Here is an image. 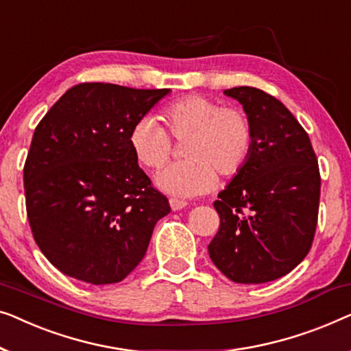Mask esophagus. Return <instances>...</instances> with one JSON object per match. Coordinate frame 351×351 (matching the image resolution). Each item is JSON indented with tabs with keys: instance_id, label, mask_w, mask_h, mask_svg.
Here are the masks:
<instances>
[{
	"instance_id": "esophagus-1",
	"label": "esophagus",
	"mask_w": 351,
	"mask_h": 351,
	"mask_svg": "<svg viewBox=\"0 0 351 351\" xmlns=\"http://www.w3.org/2000/svg\"><path fill=\"white\" fill-rule=\"evenodd\" d=\"M170 206H171V210H173V211H178V210L186 208L187 202L180 200V199H170Z\"/></svg>"
}]
</instances>
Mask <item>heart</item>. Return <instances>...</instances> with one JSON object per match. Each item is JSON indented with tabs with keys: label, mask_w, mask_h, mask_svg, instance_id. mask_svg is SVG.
<instances>
[{
	"label": "heart",
	"mask_w": 351,
	"mask_h": 351,
	"mask_svg": "<svg viewBox=\"0 0 351 351\" xmlns=\"http://www.w3.org/2000/svg\"><path fill=\"white\" fill-rule=\"evenodd\" d=\"M167 130L175 140H186L187 160L165 167L156 175V184L167 194L197 197L216 184L221 176H234L248 162L254 143L253 122L243 110L221 106L204 95L180 98L162 111ZM151 116L133 122L128 146L145 169H160L169 160L171 140Z\"/></svg>",
	"instance_id": "1"
}]
</instances>
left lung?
Listing matches in <instances>:
<instances>
[{"label": "left lung", "instance_id": "1", "mask_svg": "<svg viewBox=\"0 0 351 351\" xmlns=\"http://www.w3.org/2000/svg\"><path fill=\"white\" fill-rule=\"evenodd\" d=\"M253 122L246 165L218 194L221 224L210 258L235 283L289 274L312 246L318 221V160L307 132L280 100L254 87L224 90Z\"/></svg>", "mask_w": 351, "mask_h": 351}]
</instances>
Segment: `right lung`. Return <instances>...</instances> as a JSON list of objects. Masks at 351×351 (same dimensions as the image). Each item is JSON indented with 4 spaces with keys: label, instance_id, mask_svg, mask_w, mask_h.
Segmentation results:
<instances>
[{
    "label": "right lung",
    "instance_id": "add662e5",
    "mask_svg": "<svg viewBox=\"0 0 351 351\" xmlns=\"http://www.w3.org/2000/svg\"><path fill=\"white\" fill-rule=\"evenodd\" d=\"M169 93L77 84L34 128L23 169L27 215L39 250L62 274L119 283L145 258L170 205L133 157L128 132Z\"/></svg>",
    "mask_w": 351,
    "mask_h": 351
}]
</instances>
